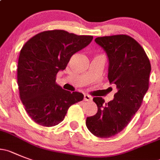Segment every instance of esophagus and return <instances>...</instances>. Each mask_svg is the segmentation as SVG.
I'll list each match as a JSON object with an SVG mask.
<instances>
[{"mask_svg": "<svg viewBox=\"0 0 160 160\" xmlns=\"http://www.w3.org/2000/svg\"><path fill=\"white\" fill-rule=\"evenodd\" d=\"M83 99L84 101H88V102H91L92 100V97L88 95H83Z\"/></svg>", "mask_w": 160, "mask_h": 160, "instance_id": "esophagus-1", "label": "esophagus"}]
</instances>
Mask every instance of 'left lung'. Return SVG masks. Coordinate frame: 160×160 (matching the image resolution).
<instances>
[{
    "label": "left lung",
    "instance_id": "8db88e82",
    "mask_svg": "<svg viewBox=\"0 0 160 160\" xmlns=\"http://www.w3.org/2000/svg\"><path fill=\"white\" fill-rule=\"evenodd\" d=\"M95 41L107 53L109 81L118 92L107 103L102 97L93 98L98 111L87 118L86 125L96 137L108 138L123 130L141 107L148 90L151 64L142 46L129 35L98 37Z\"/></svg>",
    "mask_w": 160,
    "mask_h": 160
}]
</instances>
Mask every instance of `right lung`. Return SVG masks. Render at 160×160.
<instances>
[{
  "mask_svg": "<svg viewBox=\"0 0 160 160\" xmlns=\"http://www.w3.org/2000/svg\"><path fill=\"white\" fill-rule=\"evenodd\" d=\"M92 39L91 35L53 30L38 33L23 45L17 68L19 97L37 124L46 127L58 125L72 104L83 100L82 93H72L57 84L56 76Z\"/></svg>",
  "mask_w": 160,
  "mask_h": 160,
  "instance_id": "add662e5",
  "label": "right lung"
}]
</instances>
